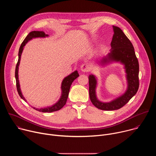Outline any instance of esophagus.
Returning <instances> with one entry per match:
<instances>
[{
	"label": "esophagus",
	"instance_id": "34e87169",
	"mask_svg": "<svg viewBox=\"0 0 156 156\" xmlns=\"http://www.w3.org/2000/svg\"><path fill=\"white\" fill-rule=\"evenodd\" d=\"M90 65H89L87 63L83 64L81 66V71L82 72H84V73L88 72L89 71H90Z\"/></svg>",
	"mask_w": 156,
	"mask_h": 156
}]
</instances>
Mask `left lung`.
Instances as JSON below:
<instances>
[{"mask_svg":"<svg viewBox=\"0 0 156 156\" xmlns=\"http://www.w3.org/2000/svg\"><path fill=\"white\" fill-rule=\"evenodd\" d=\"M114 34L111 42V51L108 55L102 58L99 63H106L109 60L120 61L125 65L127 80L128 90L122 96L108 103L99 101L96 96V80L94 75L89 77V93L93 104L103 110H115L123 107L137 93L139 86V63L136 56L134 48L129 39L122 30L113 26Z\"/></svg>","mask_w":156,"mask_h":156,"instance_id":"1","label":"left lung"}]
</instances>
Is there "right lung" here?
Wrapping results in <instances>:
<instances>
[{
    "mask_svg": "<svg viewBox=\"0 0 156 156\" xmlns=\"http://www.w3.org/2000/svg\"><path fill=\"white\" fill-rule=\"evenodd\" d=\"M48 34H46L45 33L44 31H34L30 32L27 36L25 37L23 42L21 43L20 48L19 49V52H18V60L16 65V68H15V79H16V90L18 91V93L20 98L21 99H23L24 101H27L26 99L24 98V97L22 95L21 93V90L20 88V84H19V81H18V66L20 64V61L21 58V55L22 52H23V47L25 46V44L28 42V41L31 40L33 37H46L48 36ZM79 76V74L77 71L74 72L72 74H70L69 76H66V78H64V80L62 81V94L61 96V98L60 100L58 101L57 103L52 105V107H48V108H37L33 107L34 109L39 111V112H55V111L61 109L66 104V100H67L68 96H69V93L70 91V88L71 86L72 83L73 81L77 78Z\"/></svg>",
    "mask_w": 156,
    "mask_h": 156,
    "instance_id": "1",
    "label": "right lung"
}]
</instances>
